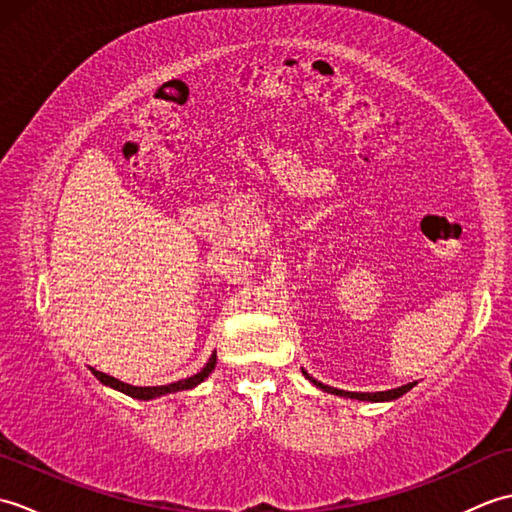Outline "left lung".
Masks as SVG:
<instances>
[{
  "label": "left lung",
  "instance_id": "1",
  "mask_svg": "<svg viewBox=\"0 0 512 512\" xmlns=\"http://www.w3.org/2000/svg\"><path fill=\"white\" fill-rule=\"evenodd\" d=\"M308 376V372H303ZM308 380H312L314 385L321 387L323 391H330V394H336V396H345V398H356V400H369V402H385V400H396L400 398L402 394H407V391L416 385V383H409V385H402L398 389H387V391H374V394H369V391H343V389H334V387H328L319 383V380H314L312 376H308Z\"/></svg>",
  "mask_w": 512,
  "mask_h": 512
}]
</instances>
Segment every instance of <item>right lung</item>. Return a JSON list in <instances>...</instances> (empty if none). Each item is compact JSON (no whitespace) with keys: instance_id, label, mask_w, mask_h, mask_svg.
Instances as JSON below:
<instances>
[{"instance_id":"1","label":"right lung","mask_w":512,"mask_h":512,"mask_svg":"<svg viewBox=\"0 0 512 512\" xmlns=\"http://www.w3.org/2000/svg\"><path fill=\"white\" fill-rule=\"evenodd\" d=\"M215 363H217V356L213 354V356L209 358V363H206L198 374H193V376L184 378V380H178V383L160 385V387H134V385L123 383V380H118V378H114V376H107V374H103V372H96V369H92V374H94L96 378H99L103 385L112 387V389H116V391H123V394H127V396L138 398V400H151V398H160V396H165V394H176V391L193 389L195 385H200L202 380L213 372Z\"/></svg>"}]
</instances>
